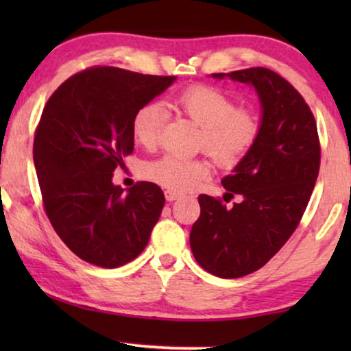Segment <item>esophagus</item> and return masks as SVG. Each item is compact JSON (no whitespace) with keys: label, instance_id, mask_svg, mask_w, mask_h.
Instances as JSON below:
<instances>
[{"label":"esophagus","instance_id":"obj_1","mask_svg":"<svg viewBox=\"0 0 351 351\" xmlns=\"http://www.w3.org/2000/svg\"><path fill=\"white\" fill-rule=\"evenodd\" d=\"M165 196H166V201H169V203H172V201H176V199L180 198V193H177V191H172V190H166L165 191Z\"/></svg>","mask_w":351,"mask_h":351}]
</instances>
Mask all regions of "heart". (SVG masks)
<instances>
[{
	"label": "heart",
	"mask_w": 351,
	"mask_h": 351,
	"mask_svg": "<svg viewBox=\"0 0 351 351\" xmlns=\"http://www.w3.org/2000/svg\"><path fill=\"white\" fill-rule=\"evenodd\" d=\"M180 114L199 128L196 147L213 158L222 169H233L246 158L258 141L262 123L258 114L247 107H238L237 100L223 90L204 84L185 88L172 100ZM165 113L160 105L145 104L134 113V138L147 148L160 141ZM210 174L204 158H180L165 155L148 162L145 177L172 191L195 189Z\"/></svg>",
	"instance_id": "heart-1"
}]
</instances>
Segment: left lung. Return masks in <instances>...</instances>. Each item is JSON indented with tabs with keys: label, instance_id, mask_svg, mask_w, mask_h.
I'll return each mask as SVG.
<instances>
[{
	"label": "left lung",
	"instance_id": "obj_1",
	"mask_svg": "<svg viewBox=\"0 0 351 351\" xmlns=\"http://www.w3.org/2000/svg\"><path fill=\"white\" fill-rule=\"evenodd\" d=\"M213 76L252 84L262 104L258 141L222 180L227 195L243 201L227 208L199 195L201 214L190 233L196 262L230 280L262 268L295 232L318 179L321 147L308 104L282 76L263 66Z\"/></svg>",
	"mask_w": 351,
	"mask_h": 351
}]
</instances>
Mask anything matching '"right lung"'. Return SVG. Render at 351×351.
I'll return each instance as SVG.
<instances>
[{
  "instance_id": "obj_1",
  "label": "right lung",
  "mask_w": 351,
  "mask_h": 351,
  "mask_svg": "<svg viewBox=\"0 0 351 351\" xmlns=\"http://www.w3.org/2000/svg\"><path fill=\"white\" fill-rule=\"evenodd\" d=\"M176 76L90 66L54 90L33 142L43 206L56 233L84 262L117 268L145 249L165 195L137 182L124 193L113 171L134 150L132 118Z\"/></svg>"
}]
</instances>
